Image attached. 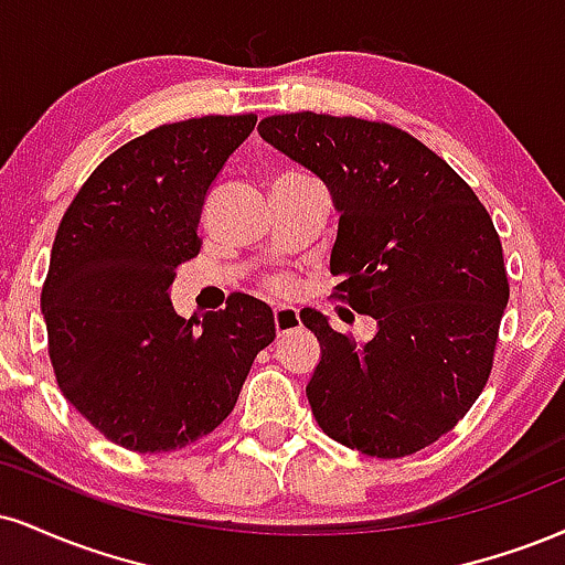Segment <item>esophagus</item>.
Returning a JSON list of instances; mask_svg holds the SVG:
<instances>
[{"label":"esophagus","mask_w":565,"mask_h":565,"mask_svg":"<svg viewBox=\"0 0 565 565\" xmlns=\"http://www.w3.org/2000/svg\"><path fill=\"white\" fill-rule=\"evenodd\" d=\"M274 323H276V334H289V331H297L302 326L300 312L291 308H276Z\"/></svg>","instance_id":"1"}]
</instances>
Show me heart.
Returning a JSON list of instances; mask_svg holds the SVG:
<instances>
[{
  "label": "heart",
  "mask_w": 565,
  "mask_h": 565,
  "mask_svg": "<svg viewBox=\"0 0 565 565\" xmlns=\"http://www.w3.org/2000/svg\"><path fill=\"white\" fill-rule=\"evenodd\" d=\"M268 291L276 297H289L291 291H295V284H291V278L287 276H274L268 281Z\"/></svg>",
  "instance_id": "1"
}]
</instances>
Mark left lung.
<instances>
[{"label": "left lung", "mask_w": 565, "mask_h": 565, "mask_svg": "<svg viewBox=\"0 0 565 565\" xmlns=\"http://www.w3.org/2000/svg\"><path fill=\"white\" fill-rule=\"evenodd\" d=\"M257 131L329 186L337 300L376 318L371 342L300 318L321 342L308 382L318 426L371 458H405L471 411L492 371L508 274L473 189L416 136L318 113L270 115Z\"/></svg>", "instance_id": "obj_1"}]
</instances>
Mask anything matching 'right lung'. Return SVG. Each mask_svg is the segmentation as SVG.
<instances>
[{"label": "right lung", "instance_id": "obj_1", "mask_svg": "<svg viewBox=\"0 0 565 565\" xmlns=\"http://www.w3.org/2000/svg\"><path fill=\"white\" fill-rule=\"evenodd\" d=\"M257 115H205L136 136L94 168L52 244L42 312L60 392L134 452L181 450L234 411L274 310L231 295L202 321L171 305L200 255L202 205Z\"/></svg>", "mask_w": 565, "mask_h": 565}]
</instances>
